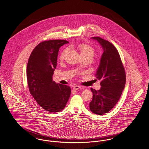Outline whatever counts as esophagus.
Returning <instances> with one entry per match:
<instances>
[{
    "mask_svg": "<svg viewBox=\"0 0 149 149\" xmlns=\"http://www.w3.org/2000/svg\"><path fill=\"white\" fill-rule=\"evenodd\" d=\"M80 88H81L80 86L75 85V86H74V87H73V89L76 90H77L79 89Z\"/></svg>",
    "mask_w": 149,
    "mask_h": 149,
    "instance_id": "1",
    "label": "esophagus"
}]
</instances>
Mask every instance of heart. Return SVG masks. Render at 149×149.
<instances>
[{
  "instance_id": "b5f03b06",
  "label": "heart",
  "mask_w": 149,
  "mask_h": 149,
  "mask_svg": "<svg viewBox=\"0 0 149 149\" xmlns=\"http://www.w3.org/2000/svg\"><path fill=\"white\" fill-rule=\"evenodd\" d=\"M78 48L80 52V53L81 55H90L91 56H94V49L91 46L89 45H88L86 44H80L78 45ZM67 52L66 49H64L62 53L60 54V59H63L64 58V56L65 55L66 53Z\"/></svg>"
}]
</instances>
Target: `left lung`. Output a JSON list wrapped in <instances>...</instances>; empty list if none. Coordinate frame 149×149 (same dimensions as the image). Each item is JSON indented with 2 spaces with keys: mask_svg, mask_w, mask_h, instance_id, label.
Here are the masks:
<instances>
[{
  "mask_svg": "<svg viewBox=\"0 0 149 149\" xmlns=\"http://www.w3.org/2000/svg\"><path fill=\"white\" fill-rule=\"evenodd\" d=\"M103 49L100 64L96 72V79L101 80V88H91L93 94L90 102V110L96 114L107 113L113 108L125 88L126 75L119 52L110 42L100 37H93Z\"/></svg>",
  "mask_w": 149,
  "mask_h": 149,
  "instance_id": "obj_1",
  "label": "left lung"
}]
</instances>
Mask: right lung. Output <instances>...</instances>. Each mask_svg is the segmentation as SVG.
Here are the masks:
<instances>
[{
    "label": "right lung",
    "mask_w": 149,
    "mask_h": 149,
    "mask_svg": "<svg viewBox=\"0 0 149 149\" xmlns=\"http://www.w3.org/2000/svg\"><path fill=\"white\" fill-rule=\"evenodd\" d=\"M69 42L52 40L42 42L30 54L26 77L30 94L37 103L52 113L61 111L68 101L71 89L53 80L59 48Z\"/></svg>",
    "instance_id": "add662e5"
}]
</instances>
